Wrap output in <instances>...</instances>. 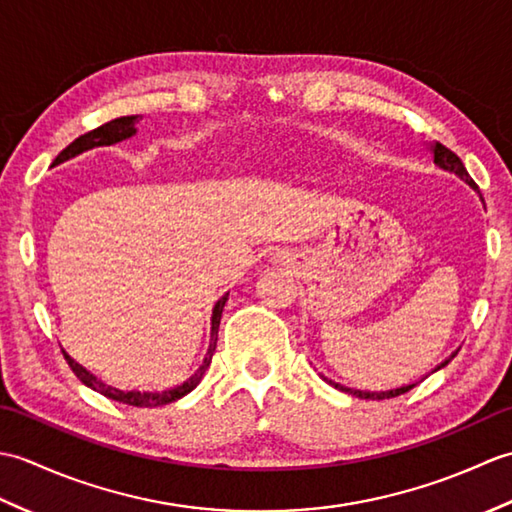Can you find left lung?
Masks as SVG:
<instances>
[{"label":"left lung","mask_w":512,"mask_h":512,"mask_svg":"<svg viewBox=\"0 0 512 512\" xmlns=\"http://www.w3.org/2000/svg\"><path fill=\"white\" fill-rule=\"evenodd\" d=\"M431 154H433V162H436L438 167L447 169V171H453L455 176H460L466 184H469V187L477 189L475 180L469 176V171L464 169L462 160L458 158V154H453V151H451L449 147H444L442 143H438V140H436V143H433V147H431ZM453 356H455V354H453ZM453 356H451V358H453ZM451 358H449V361H451ZM449 361H444L440 367L449 365ZM440 367H438V369H440ZM321 378L325 380V383H330L332 387L345 391V394H352V396H356V398H365V400H385V398H396V396H400V394H407L409 389L416 387V385H407V387H398V389H389V391H361V389H350V387H343V385H339V383H334V380L325 378L323 374H321Z\"/></svg>","instance_id":"left-lung-1"}]
</instances>
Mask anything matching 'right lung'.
<instances>
[{
	"instance_id": "obj_1",
	"label": "right lung",
	"mask_w": 512,
	"mask_h": 512,
	"mask_svg": "<svg viewBox=\"0 0 512 512\" xmlns=\"http://www.w3.org/2000/svg\"><path fill=\"white\" fill-rule=\"evenodd\" d=\"M138 118H140L138 114L136 116L114 118V121L105 123L101 127L92 129V132L79 136L76 140H72V143L65 147L57 158H54V165H59V162H63V160H70L74 156H79V154H83V151H88L92 147L114 145V143H121V140L129 138V136H134L136 134V127L134 125L138 123ZM226 299H228V295H224L220 301H217L215 308H213L211 343H209V352H206V356H204V363L200 365L198 372H195L189 380H184L182 385L173 387V389H165V391H123V389H116V387L105 385L103 380H99L94 374H90L88 369L81 367L79 363H74L72 358L65 354V352H63V356H65V361H68L72 372L76 374V378H79L85 387L99 391V394H103L105 398L116 400V402H123V405H132V407H160V405H169V402L178 400L182 396H187L189 391H193L195 387H198L204 372H206V369H209L213 352H215V345H217V330H220V319H222V310H224Z\"/></svg>"
}]
</instances>
